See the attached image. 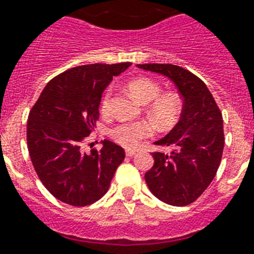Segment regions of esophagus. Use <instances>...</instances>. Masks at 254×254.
Instances as JSON below:
<instances>
[{
	"mask_svg": "<svg viewBox=\"0 0 254 254\" xmlns=\"http://www.w3.org/2000/svg\"><path fill=\"white\" fill-rule=\"evenodd\" d=\"M135 154H136V150H133V149L126 150V156L127 157H132V156H135Z\"/></svg>",
	"mask_w": 254,
	"mask_h": 254,
	"instance_id": "obj_1",
	"label": "esophagus"
}]
</instances>
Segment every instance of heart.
<instances>
[{"instance_id":"b5f03b06","label":"heart","mask_w":254,"mask_h":254,"mask_svg":"<svg viewBox=\"0 0 254 254\" xmlns=\"http://www.w3.org/2000/svg\"><path fill=\"white\" fill-rule=\"evenodd\" d=\"M129 93L141 104L149 105V114L160 127H169L177 122L182 110V102L177 94H161L162 89L156 80L150 77L133 79L127 84ZM112 91L106 89L100 102V112L108 115L110 112ZM153 133V127L145 121L139 122H122L110 129V136L114 141L126 148H133L145 137Z\"/></svg>"}]
</instances>
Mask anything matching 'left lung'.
I'll use <instances>...</instances> for the list:
<instances>
[{
	"label": "left lung",
	"mask_w": 254,
	"mask_h": 254,
	"mask_svg": "<svg viewBox=\"0 0 254 254\" xmlns=\"http://www.w3.org/2000/svg\"><path fill=\"white\" fill-rule=\"evenodd\" d=\"M165 75L183 97L180 121L154 144L171 148L154 152V165L145 174L150 192L174 206H186L200 197L214 179L225 146L223 119L206 84L194 74L170 64H137Z\"/></svg>",
	"instance_id": "left-lung-1"
}]
</instances>
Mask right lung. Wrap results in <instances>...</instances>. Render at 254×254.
Segmentation results:
<instances>
[{
    "instance_id": "obj_1",
    "label": "right lung",
    "mask_w": 254,
    "mask_h": 254,
    "mask_svg": "<svg viewBox=\"0 0 254 254\" xmlns=\"http://www.w3.org/2000/svg\"><path fill=\"white\" fill-rule=\"evenodd\" d=\"M93 64L57 75L44 88L27 122V145L44 187L64 204L87 206L104 196L125 150L104 140L100 150H83L100 117L102 92L129 66Z\"/></svg>"
}]
</instances>
